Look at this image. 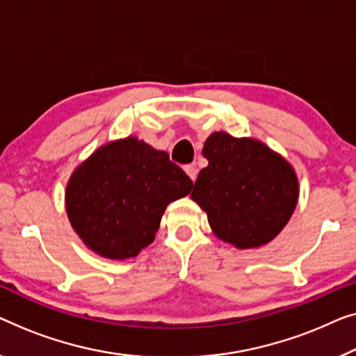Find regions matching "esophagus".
Here are the masks:
<instances>
[{"label":"esophagus","instance_id":"obj_1","mask_svg":"<svg viewBox=\"0 0 356 356\" xmlns=\"http://www.w3.org/2000/svg\"><path fill=\"white\" fill-rule=\"evenodd\" d=\"M184 169H185V172H187V174H188V177H190V179H192V180H193V182H195V179H197V174H198V169H197V168H195V166H193V164H187V166H185Z\"/></svg>","mask_w":356,"mask_h":356}]
</instances>
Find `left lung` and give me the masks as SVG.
<instances>
[{"label": "left lung", "mask_w": 356, "mask_h": 356, "mask_svg": "<svg viewBox=\"0 0 356 356\" xmlns=\"http://www.w3.org/2000/svg\"><path fill=\"white\" fill-rule=\"evenodd\" d=\"M208 166L198 174L192 197L209 226L238 248L268 243L292 216L298 182L290 164L266 145L216 132L204 142Z\"/></svg>", "instance_id": "8db88e82"}]
</instances>
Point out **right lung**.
<instances>
[{
  "instance_id": "right-lung-1",
  "label": "right lung",
  "mask_w": 356,
  "mask_h": 356,
  "mask_svg": "<svg viewBox=\"0 0 356 356\" xmlns=\"http://www.w3.org/2000/svg\"><path fill=\"white\" fill-rule=\"evenodd\" d=\"M190 188L192 180L166 152L129 137L80 164L67 184L66 209L88 248L126 259L153 242L164 209Z\"/></svg>"
}]
</instances>
